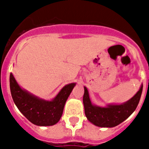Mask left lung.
Listing matches in <instances>:
<instances>
[{
	"label": "left lung",
	"instance_id": "1",
	"mask_svg": "<svg viewBox=\"0 0 149 149\" xmlns=\"http://www.w3.org/2000/svg\"><path fill=\"white\" fill-rule=\"evenodd\" d=\"M143 85L136 94L129 101L122 104H109L106 107L93 105L89 98V92L84 86L83 102L86 118L96 126L101 127H113L127 119L134 111L140 100Z\"/></svg>",
	"mask_w": 149,
	"mask_h": 149
}]
</instances>
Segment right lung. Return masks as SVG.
I'll use <instances>...</instances> for the list:
<instances>
[{"label":"right lung","mask_w":149,"mask_h":149,"mask_svg":"<svg viewBox=\"0 0 149 149\" xmlns=\"http://www.w3.org/2000/svg\"><path fill=\"white\" fill-rule=\"evenodd\" d=\"M74 83L65 85L52 101H45L22 89L13 74L10 76V86L14 103L24 116L36 125H54L63 114L67 98L75 86Z\"/></svg>","instance_id":"obj_1"}]
</instances>
